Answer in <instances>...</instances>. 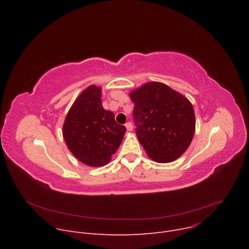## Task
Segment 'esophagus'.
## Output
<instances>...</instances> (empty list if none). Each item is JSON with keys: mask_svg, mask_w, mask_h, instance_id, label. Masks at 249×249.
<instances>
[{"mask_svg": "<svg viewBox=\"0 0 249 249\" xmlns=\"http://www.w3.org/2000/svg\"><path fill=\"white\" fill-rule=\"evenodd\" d=\"M125 127H126V129H127V131H132L133 130V125H132V123H130V122H128V123H126L125 124Z\"/></svg>", "mask_w": 249, "mask_h": 249, "instance_id": "34e87169", "label": "esophagus"}]
</instances>
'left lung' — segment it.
<instances>
[{"instance_id": "8db88e82", "label": "left lung", "mask_w": 249, "mask_h": 249, "mask_svg": "<svg viewBox=\"0 0 249 249\" xmlns=\"http://www.w3.org/2000/svg\"><path fill=\"white\" fill-rule=\"evenodd\" d=\"M136 135L149 158L160 163L181 157L195 133V113L187 97L159 82L132 90Z\"/></svg>"}]
</instances>
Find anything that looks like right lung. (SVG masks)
Segmentation results:
<instances>
[{
    "mask_svg": "<svg viewBox=\"0 0 249 249\" xmlns=\"http://www.w3.org/2000/svg\"><path fill=\"white\" fill-rule=\"evenodd\" d=\"M101 89L88 87L76 98L63 124V138L81 162L99 167L107 164L121 145L126 128L105 110L101 103Z\"/></svg>",
    "mask_w": 249,
    "mask_h": 249,
    "instance_id": "1",
    "label": "right lung"
}]
</instances>
